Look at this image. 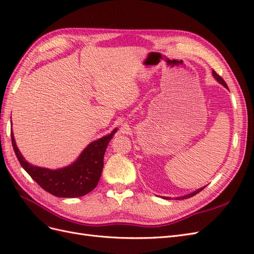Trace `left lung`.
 Masks as SVG:
<instances>
[{"instance_id":"8db88e82","label":"left lung","mask_w":254,"mask_h":254,"mask_svg":"<svg viewBox=\"0 0 254 254\" xmlns=\"http://www.w3.org/2000/svg\"><path fill=\"white\" fill-rule=\"evenodd\" d=\"M212 74H213V76H214V77H215V79H216V80H217L219 83H221V84H222V86L226 87V88L228 89V86H227L226 81H225L224 79H222V78L220 77V76H219V75H218L216 72H215L214 70H212ZM203 189H204V187H203V188H201V189L197 190H195V191H193V193H190V194H189V195H186V196H181V197H177L176 199H177V200H180V199H187V198H190V197H193V196H195L196 194H198L199 191H201ZM163 198H165V199H171L170 197H163Z\"/></svg>"}]
</instances>
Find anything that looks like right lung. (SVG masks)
<instances>
[{"mask_svg": "<svg viewBox=\"0 0 254 254\" xmlns=\"http://www.w3.org/2000/svg\"><path fill=\"white\" fill-rule=\"evenodd\" d=\"M117 130L114 129L110 134L90 143L73 164L58 170L29 164L18 149L13 133L11 132L10 135L14 153L21 166L44 190L56 197L74 198L84 196L96 188L103 171L106 148Z\"/></svg>", "mask_w": 254, "mask_h": 254, "instance_id": "1", "label": "right lung"}]
</instances>
